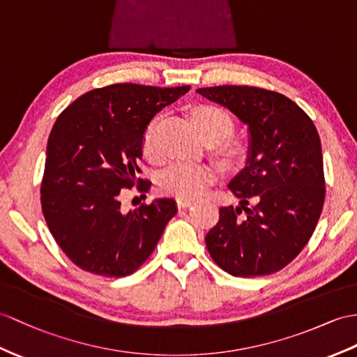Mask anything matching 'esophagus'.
Segmentation results:
<instances>
[{"instance_id": "obj_1", "label": "esophagus", "mask_w": 357, "mask_h": 357, "mask_svg": "<svg viewBox=\"0 0 357 357\" xmlns=\"http://www.w3.org/2000/svg\"><path fill=\"white\" fill-rule=\"evenodd\" d=\"M190 204H192V202H190V199L177 198V207H178V208H186V207H189Z\"/></svg>"}]
</instances>
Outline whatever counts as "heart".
<instances>
[{
	"mask_svg": "<svg viewBox=\"0 0 357 357\" xmlns=\"http://www.w3.org/2000/svg\"><path fill=\"white\" fill-rule=\"evenodd\" d=\"M194 124L199 137L204 142L221 144L233 132V121L224 110L213 106H202L192 112ZM227 158L236 154L234 146H225L222 150ZM144 154L151 162L160 159V151L154 142V127L150 126L144 136ZM215 180V171L206 165L189 162H174L163 169L159 177V188L163 194L178 198H197L206 192L207 186Z\"/></svg>",
	"mask_w": 357,
	"mask_h": 357,
	"instance_id": "obj_1",
	"label": "heart"
}]
</instances>
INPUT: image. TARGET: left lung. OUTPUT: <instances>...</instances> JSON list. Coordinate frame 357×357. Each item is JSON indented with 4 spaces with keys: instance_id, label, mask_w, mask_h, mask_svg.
<instances>
[{
    "instance_id": "1",
    "label": "left lung",
    "mask_w": 357,
    "mask_h": 357,
    "mask_svg": "<svg viewBox=\"0 0 357 357\" xmlns=\"http://www.w3.org/2000/svg\"><path fill=\"white\" fill-rule=\"evenodd\" d=\"M197 92L248 128L245 167L229 183L239 206L220 208L206 247L215 264L234 277L273 274L298 256L323 211L326 188L317 128L297 104L273 91L215 86ZM250 201L253 208L248 207Z\"/></svg>"
}]
</instances>
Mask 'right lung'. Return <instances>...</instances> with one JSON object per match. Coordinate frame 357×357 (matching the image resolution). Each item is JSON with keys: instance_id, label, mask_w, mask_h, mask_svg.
Masks as SVG:
<instances>
[{"instance_id": "add662e5", "label": "right lung", "mask_w": 357, "mask_h": 357, "mask_svg": "<svg viewBox=\"0 0 357 357\" xmlns=\"http://www.w3.org/2000/svg\"><path fill=\"white\" fill-rule=\"evenodd\" d=\"M190 86L118 83L78 97L60 113L47 145L42 212L63 253L84 271L124 277L141 266L177 213L172 198L123 212V189L137 178L144 133Z\"/></svg>"}]
</instances>
